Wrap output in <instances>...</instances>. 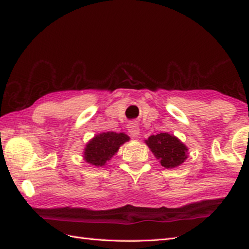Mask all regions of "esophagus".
Wrapping results in <instances>:
<instances>
[{"label":"esophagus","instance_id":"esophagus-1","mask_svg":"<svg viewBox=\"0 0 249 249\" xmlns=\"http://www.w3.org/2000/svg\"><path fill=\"white\" fill-rule=\"evenodd\" d=\"M127 128H128V133L131 135V137H138L140 135V128L138 124L136 123V122H130V123L127 125Z\"/></svg>","mask_w":249,"mask_h":249}]
</instances>
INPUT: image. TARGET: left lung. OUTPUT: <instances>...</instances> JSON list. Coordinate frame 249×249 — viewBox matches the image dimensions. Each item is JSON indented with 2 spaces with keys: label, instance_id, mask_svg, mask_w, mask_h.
Here are the masks:
<instances>
[{
  "label": "left lung",
  "instance_id": "obj_1",
  "mask_svg": "<svg viewBox=\"0 0 249 249\" xmlns=\"http://www.w3.org/2000/svg\"><path fill=\"white\" fill-rule=\"evenodd\" d=\"M145 143L160 160L161 166L167 169L182 165L187 158V146L173 135L167 133L152 135L145 140Z\"/></svg>",
  "mask_w": 249,
  "mask_h": 249
}]
</instances>
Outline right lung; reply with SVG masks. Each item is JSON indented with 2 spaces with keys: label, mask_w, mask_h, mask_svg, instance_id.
Here are the masks:
<instances>
[{
  "label": "right lung",
  "mask_w": 249,
  "mask_h": 249,
  "mask_svg": "<svg viewBox=\"0 0 249 249\" xmlns=\"http://www.w3.org/2000/svg\"><path fill=\"white\" fill-rule=\"evenodd\" d=\"M129 140V137L124 133L107 131L96 135L87 143L83 158L89 165L102 167L110 160L119 147Z\"/></svg>",
  "instance_id": "obj_1"
}]
</instances>
